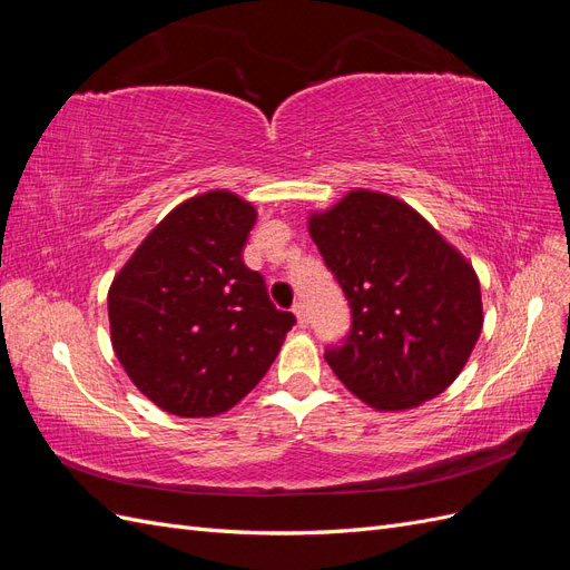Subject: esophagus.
Returning a JSON list of instances; mask_svg holds the SVG:
<instances>
[{
	"label": "esophagus",
	"instance_id": "obj_1",
	"mask_svg": "<svg viewBox=\"0 0 570 570\" xmlns=\"http://www.w3.org/2000/svg\"><path fill=\"white\" fill-rule=\"evenodd\" d=\"M292 312H295L297 323H299L302 327H306V325H308V314H306V304H304V302H297L295 306H292Z\"/></svg>",
	"mask_w": 570,
	"mask_h": 570
}]
</instances>
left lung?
I'll use <instances>...</instances> for the list:
<instances>
[{
	"mask_svg": "<svg viewBox=\"0 0 570 570\" xmlns=\"http://www.w3.org/2000/svg\"><path fill=\"white\" fill-rule=\"evenodd\" d=\"M308 235L352 306V331L325 354L375 411H409L450 387L482 331L478 273L409 206L354 187L308 214Z\"/></svg>",
	"mask_w": 570,
	"mask_h": 570,
	"instance_id": "1",
	"label": "left lung"
}]
</instances>
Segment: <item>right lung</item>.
Masks as SVG:
<instances>
[{
  "label": "right lung",
  "mask_w": 570,
  "mask_h": 570,
  "mask_svg": "<svg viewBox=\"0 0 570 570\" xmlns=\"http://www.w3.org/2000/svg\"><path fill=\"white\" fill-rule=\"evenodd\" d=\"M254 204L230 189L180 202L109 287L111 347L132 385L180 419L233 409L295 325L243 262Z\"/></svg>",
  "instance_id": "right-lung-1"
}]
</instances>
